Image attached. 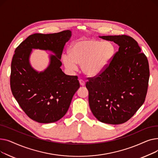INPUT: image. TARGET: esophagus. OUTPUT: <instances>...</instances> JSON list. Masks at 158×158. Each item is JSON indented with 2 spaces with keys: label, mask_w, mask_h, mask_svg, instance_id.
Instances as JSON below:
<instances>
[{
  "label": "esophagus",
  "mask_w": 158,
  "mask_h": 158,
  "mask_svg": "<svg viewBox=\"0 0 158 158\" xmlns=\"http://www.w3.org/2000/svg\"><path fill=\"white\" fill-rule=\"evenodd\" d=\"M79 84H80V85L81 86H85V81H83V80H82V79H80L79 80Z\"/></svg>",
  "instance_id": "obj_1"
}]
</instances>
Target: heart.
Masks as SVG:
<instances>
[{"mask_svg": "<svg viewBox=\"0 0 158 158\" xmlns=\"http://www.w3.org/2000/svg\"><path fill=\"white\" fill-rule=\"evenodd\" d=\"M115 53V46L111 41L85 39L74 42L70 54H63L62 61L65 68L71 72L77 70V64H81L82 72L94 77L104 70Z\"/></svg>", "mask_w": 158, "mask_h": 158, "instance_id": "b5f03b06", "label": "heart"}]
</instances>
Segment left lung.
Listing matches in <instances>:
<instances>
[{
	"mask_svg": "<svg viewBox=\"0 0 158 158\" xmlns=\"http://www.w3.org/2000/svg\"><path fill=\"white\" fill-rule=\"evenodd\" d=\"M119 46L100 74L88 77L90 110L101 122L117 125L129 120L145 102L150 72L137 41L127 35L99 36Z\"/></svg>",
	"mask_w": 158,
	"mask_h": 158,
	"instance_id": "8db88e82",
	"label": "left lung"
}]
</instances>
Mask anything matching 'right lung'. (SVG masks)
Returning <instances> with one entry per match:
<instances>
[{
	"label": "right lung",
	"mask_w": 158,
	"mask_h": 158,
	"mask_svg": "<svg viewBox=\"0 0 158 158\" xmlns=\"http://www.w3.org/2000/svg\"><path fill=\"white\" fill-rule=\"evenodd\" d=\"M72 32L36 33L16 47L11 65L12 94L22 110L32 120L48 123L61 119L67 112L73 95L80 87L76 76H67L60 69L64 46ZM32 48L51 50L50 64L44 72L36 71L29 63Z\"/></svg>",
	"instance_id": "right-lung-1"
}]
</instances>
